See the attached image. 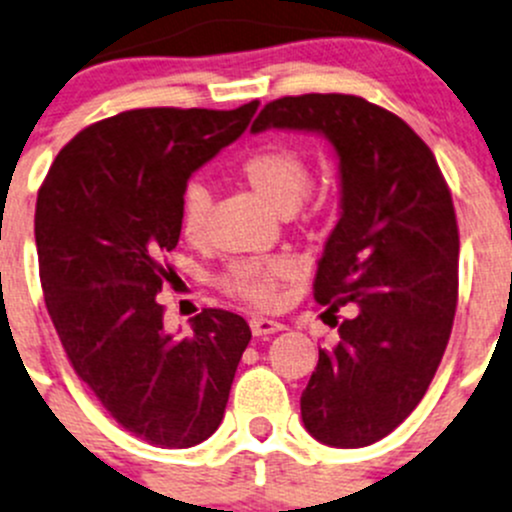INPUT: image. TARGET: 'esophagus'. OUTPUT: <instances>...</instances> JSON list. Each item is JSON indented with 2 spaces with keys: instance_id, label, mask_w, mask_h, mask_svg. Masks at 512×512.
<instances>
[{
  "instance_id": "obj_1",
  "label": "esophagus",
  "mask_w": 512,
  "mask_h": 512,
  "mask_svg": "<svg viewBox=\"0 0 512 512\" xmlns=\"http://www.w3.org/2000/svg\"><path fill=\"white\" fill-rule=\"evenodd\" d=\"M250 329L255 337H270V334H277L282 332V324L275 322V319H265V317H255L250 319Z\"/></svg>"
}]
</instances>
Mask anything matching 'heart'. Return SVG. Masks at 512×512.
<instances>
[{
  "mask_svg": "<svg viewBox=\"0 0 512 512\" xmlns=\"http://www.w3.org/2000/svg\"><path fill=\"white\" fill-rule=\"evenodd\" d=\"M240 175L277 213H292L294 208H299L312 185V170L302 153L280 143H270L247 153L240 160ZM210 208H213V195L208 185L190 183L180 205V225L188 240H200L205 235ZM289 272L292 265L282 257H250L227 267L223 287L245 302L267 307L275 302L277 287Z\"/></svg>",
  "mask_w": 512,
  "mask_h": 512,
  "instance_id": "heart-1",
  "label": "heart"
}]
</instances>
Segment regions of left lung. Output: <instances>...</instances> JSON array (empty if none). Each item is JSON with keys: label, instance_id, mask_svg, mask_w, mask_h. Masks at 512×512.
<instances>
[{"label": "left lung", "instance_id": "left-lung-1", "mask_svg": "<svg viewBox=\"0 0 512 512\" xmlns=\"http://www.w3.org/2000/svg\"><path fill=\"white\" fill-rule=\"evenodd\" d=\"M297 131L332 143L339 220L317 262L314 299L352 302L339 344L319 349L302 423L319 443L361 448L389 436L426 394L451 337L458 225L426 143L359 96L304 94L267 103L250 131Z\"/></svg>", "mask_w": 512, "mask_h": 512}]
</instances>
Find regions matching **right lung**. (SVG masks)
<instances>
[{
    "mask_svg": "<svg viewBox=\"0 0 512 512\" xmlns=\"http://www.w3.org/2000/svg\"><path fill=\"white\" fill-rule=\"evenodd\" d=\"M257 106L118 113L56 156L36 198L41 287L71 366L153 446L190 448L218 431L252 339L225 309H203L190 334L168 332L156 294L190 175L245 133Z\"/></svg>",
    "mask_w": 512,
    "mask_h": 512,
    "instance_id": "add662e5",
    "label": "right lung"
}]
</instances>
